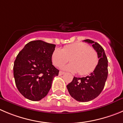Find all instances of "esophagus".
I'll return each instance as SVG.
<instances>
[{"instance_id": "34e87169", "label": "esophagus", "mask_w": 123, "mask_h": 123, "mask_svg": "<svg viewBox=\"0 0 123 123\" xmlns=\"http://www.w3.org/2000/svg\"><path fill=\"white\" fill-rule=\"evenodd\" d=\"M65 74V72H63V71H60L59 72V75H63V74Z\"/></svg>"}]
</instances>
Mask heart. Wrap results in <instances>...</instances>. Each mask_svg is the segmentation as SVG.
<instances>
[{
    "label": "heart",
    "mask_w": 123,
    "mask_h": 123,
    "mask_svg": "<svg viewBox=\"0 0 123 123\" xmlns=\"http://www.w3.org/2000/svg\"><path fill=\"white\" fill-rule=\"evenodd\" d=\"M52 62L60 67L70 61L71 63L63 67L71 72H77L83 75L93 71L98 63V56L94 49L84 43H75L65 46L62 49L57 48L52 54Z\"/></svg>",
    "instance_id": "heart-1"
}]
</instances>
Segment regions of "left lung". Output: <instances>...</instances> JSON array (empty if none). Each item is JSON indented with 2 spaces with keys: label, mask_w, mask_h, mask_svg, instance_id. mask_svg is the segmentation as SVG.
Here are the masks:
<instances>
[{
  "label": "left lung",
  "mask_w": 123,
  "mask_h": 123,
  "mask_svg": "<svg viewBox=\"0 0 123 123\" xmlns=\"http://www.w3.org/2000/svg\"><path fill=\"white\" fill-rule=\"evenodd\" d=\"M84 41L92 44L98 56V63L89 75L84 77H74L67 85L72 98L79 102H88L95 99L102 92L108 76V60L104 50L99 43L85 39Z\"/></svg>",
  "instance_id": "obj_1"
}]
</instances>
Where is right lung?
<instances>
[{
    "mask_svg": "<svg viewBox=\"0 0 123 123\" xmlns=\"http://www.w3.org/2000/svg\"><path fill=\"white\" fill-rule=\"evenodd\" d=\"M55 48V44L36 40L28 43L17 55L13 66L15 84L25 98L38 101L48 94L59 73L52 63Z\"/></svg>",
    "mask_w": 123,
    "mask_h": 123,
    "instance_id": "right-lung-1",
    "label": "right lung"
}]
</instances>
